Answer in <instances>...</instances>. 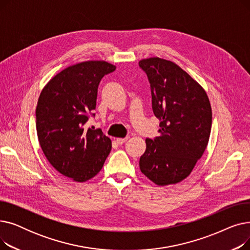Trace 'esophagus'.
<instances>
[{"mask_svg": "<svg viewBox=\"0 0 250 250\" xmlns=\"http://www.w3.org/2000/svg\"><path fill=\"white\" fill-rule=\"evenodd\" d=\"M127 139H128V137H125V138H118V139H116V143L118 144V145H123V144H124L125 141H127Z\"/></svg>", "mask_w": 250, "mask_h": 250, "instance_id": "34e87169", "label": "esophagus"}]
</instances>
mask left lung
<instances>
[{
    "instance_id": "obj_1",
    "label": "left lung",
    "mask_w": 250,
    "mask_h": 250,
    "mask_svg": "<svg viewBox=\"0 0 250 250\" xmlns=\"http://www.w3.org/2000/svg\"><path fill=\"white\" fill-rule=\"evenodd\" d=\"M146 73L160 136L146 140L140 169L157 186L187 178L208 143L212 108L206 91L178 65L160 58L139 62Z\"/></svg>"
}]
</instances>
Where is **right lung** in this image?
Wrapping results in <instances>:
<instances>
[{"label":"right lung","mask_w":250,"mask_h":250,"mask_svg":"<svg viewBox=\"0 0 250 250\" xmlns=\"http://www.w3.org/2000/svg\"><path fill=\"white\" fill-rule=\"evenodd\" d=\"M115 70L104 61L77 63L57 74L42 89L36 106V130L46 159L56 170L77 182L94 177L111 150L100 128L86 127L95 116L101 79Z\"/></svg>","instance_id":"1"}]
</instances>
